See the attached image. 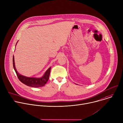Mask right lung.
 Masks as SVG:
<instances>
[{
	"label": "right lung",
	"mask_w": 123,
	"mask_h": 123,
	"mask_svg": "<svg viewBox=\"0 0 123 123\" xmlns=\"http://www.w3.org/2000/svg\"><path fill=\"white\" fill-rule=\"evenodd\" d=\"M17 43L18 42H17ZM13 63L14 69L16 72V73L17 75L18 80L22 83L25 84L26 85L30 87H42L45 85L47 83V81H48L49 75H50L51 67L49 68L47 70V71L45 72V73H44L43 75L40 78L29 77H26V76H24L23 75H21L18 73L15 66V61H14V56L13 57Z\"/></svg>",
	"instance_id": "obj_1"
}]
</instances>
